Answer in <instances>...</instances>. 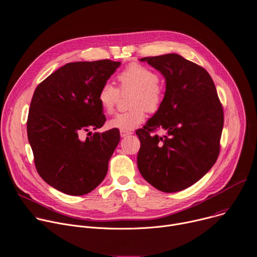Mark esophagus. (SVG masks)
<instances>
[{
    "label": "esophagus",
    "mask_w": 257,
    "mask_h": 257,
    "mask_svg": "<svg viewBox=\"0 0 257 257\" xmlns=\"http://www.w3.org/2000/svg\"><path fill=\"white\" fill-rule=\"evenodd\" d=\"M119 134H121L122 138H127V136L132 134V132L131 131H127V130H121V131H119Z\"/></svg>",
    "instance_id": "esophagus-1"
}]
</instances>
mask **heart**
<instances>
[{
    "instance_id": "heart-1",
    "label": "heart",
    "mask_w": 257,
    "mask_h": 257,
    "mask_svg": "<svg viewBox=\"0 0 257 257\" xmlns=\"http://www.w3.org/2000/svg\"><path fill=\"white\" fill-rule=\"evenodd\" d=\"M118 89L110 82L101 85L97 100L105 112L112 113L121 93L131 92L130 109L119 112L108 121V127L119 130H132L144 122L146 111L156 113L165 100V87L160 81L159 74L150 67L131 63L116 75Z\"/></svg>"
}]
</instances>
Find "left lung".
I'll return each mask as SVG.
<instances>
[{
	"label": "left lung",
	"instance_id": "8db88e82",
	"mask_svg": "<svg viewBox=\"0 0 257 257\" xmlns=\"http://www.w3.org/2000/svg\"><path fill=\"white\" fill-rule=\"evenodd\" d=\"M166 79L162 107L144 128L138 166L156 189L173 193L206 175L220 153L223 107L215 83L203 67L177 54L143 58ZM164 130L160 137L157 131Z\"/></svg>",
	"mask_w": 257,
	"mask_h": 257
}]
</instances>
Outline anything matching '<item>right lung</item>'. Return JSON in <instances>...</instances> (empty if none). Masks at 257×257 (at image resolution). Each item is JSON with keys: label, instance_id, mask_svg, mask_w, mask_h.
<instances>
[{"label": "right lung", "instance_id": "1", "mask_svg": "<svg viewBox=\"0 0 257 257\" xmlns=\"http://www.w3.org/2000/svg\"><path fill=\"white\" fill-rule=\"evenodd\" d=\"M119 65L111 60L68 63L34 92L27 121L34 163L39 176L63 193L87 194L107 174L119 142L117 129L84 141L80 134L104 125L97 94Z\"/></svg>", "mask_w": 257, "mask_h": 257}]
</instances>
